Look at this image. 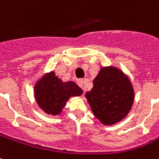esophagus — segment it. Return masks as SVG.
Instances as JSON below:
<instances>
[{
    "label": "esophagus",
    "mask_w": 159,
    "mask_h": 159,
    "mask_svg": "<svg viewBox=\"0 0 159 159\" xmlns=\"http://www.w3.org/2000/svg\"><path fill=\"white\" fill-rule=\"evenodd\" d=\"M77 84L79 87H81L82 88H83V85H84V81L82 79H78L77 80Z\"/></svg>",
    "instance_id": "esophagus-1"
}]
</instances>
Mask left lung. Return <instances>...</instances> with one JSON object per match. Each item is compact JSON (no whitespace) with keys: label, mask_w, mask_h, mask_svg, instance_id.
Returning <instances> with one entry per match:
<instances>
[{"label":"left lung","mask_w":159,"mask_h":159,"mask_svg":"<svg viewBox=\"0 0 159 159\" xmlns=\"http://www.w3.org/2000/svg\"><path fill=\"white\" fill-rule=\"evenodd\" d=\"M86 98L93 114L104 125L127 117L134 102V90L127 75L115 66L101 67Z\"/></svg>","instance_id":"1"}]
</instances>
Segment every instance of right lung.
I'll use <instances>...</instances> for the list:
<instances>
[{"instance_id":"add662e5","label":"right lung","mask_w":159,"mask_h":159,"mask_svg":"<svg viewBox=\"0 0 159 159\" xmlns=\"http://www.w3.org/2000/svg\"><path fill=\"white\" fill-rule=\"evenodd\" d=\"M82 88L74 82H62L50 71L42 76L34 86V96L40 108L47 114L59 115L71 97H79L82 94Z\"/></svg>"}]
</instances>
